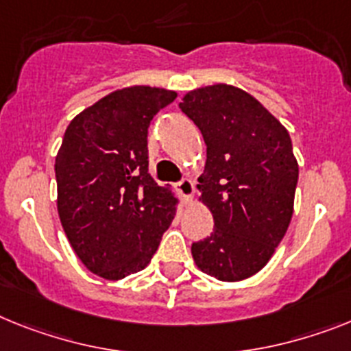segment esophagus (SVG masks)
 <instances>
[{"instance_id":"esophagus-1","label":"esophagus","mask_w":351,"mask_h":351,"mask_svg":"<svg viewBox=\"0 0 351 351\" xmlns=\"http://www.w3.org/2000/svg\"><path fill=\"white\" fill-rule=\"evenodd\" d=\"M176 189H178V193H180L182 199H184L185 203H189L191 199H193L194 184L189 180V178H184L182 182H178V184H176Z\"/></svg>"}]
</instances>
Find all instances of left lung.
Listing matches in <instances>:
<instances>
[{"mask_svg":"<svg viewBox=\"0 0 351 351\" xmlns=\"http://www.w3.org/2000/svg\"><path fill=\"white\" fill-rule=\"evenodd\" d=\"M180 108L207 144L198 189L214 217V232L191 246L193 258L217 280H244L269 262L293 217L298 162L289 132L234 85L191 90Z\"/></svg>","mask_w":351,"mask_h":351,"instance_id":"left-lung-1","label":"left lung"}]
</instances>
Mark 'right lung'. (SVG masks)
<instances>
[{
  "instance_id": "right-lung-1",
  "label": "right lung",
  "mask_w": 351,
  "mask_h": 351,
  "mask_svg": "<svg viewBox=\"0 0 351 351\" xmlns=\"http://www.w3.org/2000/svg\"><path fill=\"white\" fill-rule=\"evenodd\" d=\"M175 90L110 93L67 126L55 158L62 228L84 266L107 280L144 269L175 219L171 189L148 173V126Z\"/></svg>"
}]
</instances>
